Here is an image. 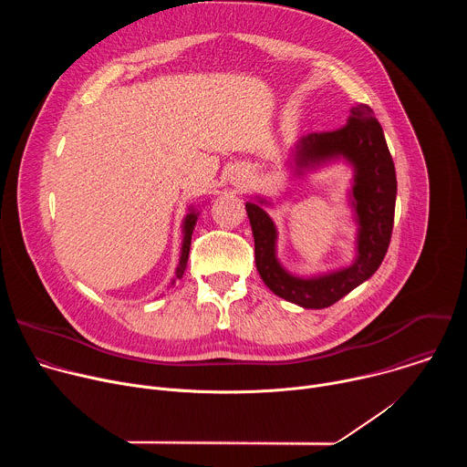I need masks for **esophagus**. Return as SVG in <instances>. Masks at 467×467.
Listing matches in <instances>:
<instances>
[{
    "mask_svg": "<svg viewBox=\"0 0 467 467\" xmlns=\"http://www.w3.org/2000/svg\"><path fill=\"white\" fill-rule=\"evenodd\" d=\"M233 181H234V184H238V186H240V184H245V182H247V175H245V173H236V177H234Z\"/></svg>",
    "mask_w": 467,
    "mask_h": 467,
    "instance_id": "34e87169",
    "label": "esophagus"
}]
</instances>
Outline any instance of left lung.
<instances>
[{
    "label": "left lung",
    "mask_w": 467,
    "mask_h": 467,
    "mask_svg": "<svg viewBox=\"0 0 467 467\" xmlns=\"http://www.w3.org/2000/svg\"><path fill=\"white\" fill-rule=\"evenodd\" d=\"M344 162L353 179L348 203L357 225L355 258L349 265L316 274L297 275L277 256L279 233L265 213L275 203L270 197L254 195L245 203L254 238V262L260 279L275 296L303 308H327L368 281L388 251L397 179L380 123L368 105L357 103L348 123L330 132H310L288 151L286 168L294 177H306L325 166Z\"/></svg>",
    "instance_id": "1"
}]
</instances>
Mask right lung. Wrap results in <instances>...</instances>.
Here are the masks:
<instances>
[{
  "mask_svg": "<svg viewBox=\"0 0 467 467\" xmlns=\"http://www.w3.org/2000/svg\"><path fill=\"white\" fill-rule=\"evenodd\" d=\"M197 218H199V209H195L193 205L188 207V213L186 216L182 218V242H181V254H179V264L175 268V275L171 279L170 285H175L177 279H181L184 275V270H186V264H188V254H190V244H192V233H193V227L197 223Z\"/></svg>",
  "mask_w": 467,
  "mask_h": 467,
  "instance_id": "right-lung-1",
  "label": "right lung"
}]
</instances>
